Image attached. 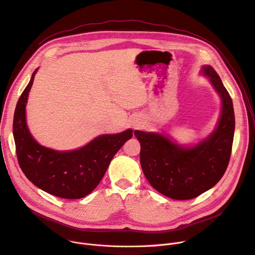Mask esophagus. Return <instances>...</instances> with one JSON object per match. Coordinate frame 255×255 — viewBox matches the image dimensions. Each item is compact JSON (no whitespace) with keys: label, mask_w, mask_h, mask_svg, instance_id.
I'll list each match as a JSON object with an SVG mask.
<instances>
[{"label":"esophagus","mask_w":255,"mask_h":255,"mask_svg":"<svg viewBox=\"0 0 255 255\" xmlns=\"http://www.w3.org/2000/svg\"><path fill=\"white\" fill-rule=\"evenodd\" d=\"M136 126H138V125H137V124H135V125H134V127H136Z\"/></svg>","instance_id":"34e87169"}]
</instances>
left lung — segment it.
Listing matches in <instances>:
<instances>
[{
  "label": "left lung",
  "mask_w": 255,
  "mask_h": 255,
  "mask_svg": "<svg viewBox=\"0 0 255 255\" xmlns=\"http://www.w3.org/2000/svg\"><path fill=\"white\" fill-rule=\"evenodd\" d=\"M223 99L216 130L199 144L185 148L164 135L136 130L140 142V165L150 185L174 200L194 199L211 189L227 170L234 140L235 114L232 98L210 65L203 67Z\"/></svg>",
  "instance_id": "1"
}]
</instances>
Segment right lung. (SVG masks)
I'll use <instances>...</instances> for the list:
<instances>
[{
    "instance_id": "right-lung-1",
    "label": "right lung",
    "mask_w": 255,
    "mask_h": 255,
    "mask_svg": "<svg viewBox=\"0 0 255 255\" xmlns=\"http://www.w3.org/2000/svg\"><path fill=\"white\" fill-rule=\"evenodd\" d=\"M36 71L17 101L13 135L16 155L24 175L39 189L63 199H81L90 194L133 131L101 135L73 151H56L40 145L30 135L25 122V104Z\"/></svg>"
}]
</instances>
